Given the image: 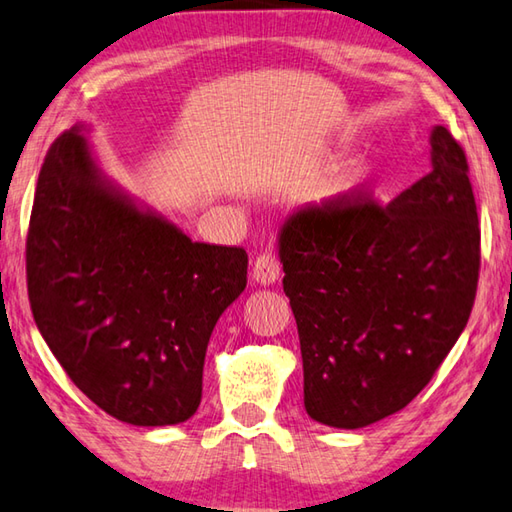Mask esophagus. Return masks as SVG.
<instances>
[{
  "instance_id": "34e87169",
  "label": "esophagus",
  "mask_w": 512,
  "mask_h": 512,
  "mask_svg": "<svg viewBox=\"0 0 512 512\" xmlns=\"http://www.w3.org/2000/svg\"><path fill=\"white\" fill-rule=\"evenodd\" d=\"M251 276L258 285H274L281 279V263L276 261V256L272 254H263L254 261V270H251Z\"/></svg>"
}]
</instances>
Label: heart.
<instances>
[{"label": "heart", "instance_id": "1", "mask_svg": "<svg viewBox=\"0 0 512 512\" xmlns=\"http://www.w3.org/2000/svg\"><path fill=\"white\" fill-rule=\"evenodd\" d=\"M378 161L373 157H360L346 164L339 173L321 179L308 191V200L319 206L342 204L348 197H353L357 191L369 186L375 175H378Z\"/></svg>", "mask_w": 512, "mask_h": 512}]
</instances>
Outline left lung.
<instances>
[{"label": "left lung", "mask_w": 512, "mask_h": 512, "mask_svg": "<svg viewBox=\"0 0 512 512\" xmlns=\"http://www.w3.org/2000/svg\"><path fill=\"white\" fill-rule=\"evenodd\" d=\"M432 170L387 209L371 200L292 213L279 227L308 416L360 429L427 387L468 324L479 218L465 152L443 125Z\"/></svg>", "instance_id": "1"}]
</instances>
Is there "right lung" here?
<instances>
[{"label": "right lung", "mask_w": 512, "mask_h": 512, "mask_svg": "<svg viewBox=\"0 0 512 512\" xmlns=\"http://www.w3.org/2000/svg\"><path fill=\"white\" fill-rule=\"evenodd\" d=\"M87 123L44 159L26 240L33 319L71 382L116 420L179 425L206 346L247 288L240 247L193 242L98 166Z\"/></svg>", "instance_id": "right-lung-1"}]
</instances>
